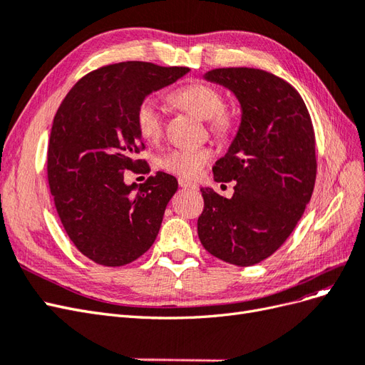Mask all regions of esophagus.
<instances>
[{"label":"esophagus","instance_id":"34e87169","mask_svg":"<svg viewBox=\"0 0 365 365\" xmlns=\"http://www.w3.org/2000/svg\"><path fill=\"white\" fill-rule=\"evenodd\" d=\"M178 184L182 187V189H196V184H193V182H190V181H187V180H184V178H180V180H178Z\"/></svg>","mask_w":365,"mask_h":365}]
</instances>
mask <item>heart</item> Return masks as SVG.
I'll list each match as a JSON object with an SVG mask.
<instances>
[{"label": "heart", "mask_w": 365, "mask_h": 365, "mask_svg": "<svg viewBox=\"0 0 365 365\" xmlns=\"http://www.w3.org/2000/svg\"><path fill=\"white\" fill-rule=\"evenodd\" d=\"M175 102L190 109L197 117L205 118L208 129L220 138L230 137L237 128L239 115L224 105V94L216 86L205 82L184 85L172 94ZM135 126L141 138L157 141L164 129V114L157 98L146 97L137 106ZM213 158V152L207 148H175L160 158V168L181 178H195Z\"/></svg>", "instance_id": "obj_1"}]
</instances>
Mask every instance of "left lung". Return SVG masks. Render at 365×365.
I'll use <instances>...</instances> for the list:
<instances>
[{
	"label": "left lung",
	"mask_w": 365,
	"mask_h": 365,
	"mask_svg": "<svg viewBox=\"0 0 365 365\" xmlns=\"http://www.w3.org/2000/svg\"><path fill=\"white\" fill-rule=\"evenodd\" d=\"M205 79L224 85L240 102L242 120L217 182L236 181L233 196L201 189L197 236L215 257L251 267L277 251L311 201L317 178L315 132L295 88L257 68H216Z\"/></svg>",
	"instance_id": "8db88e82"
}]
</instances>
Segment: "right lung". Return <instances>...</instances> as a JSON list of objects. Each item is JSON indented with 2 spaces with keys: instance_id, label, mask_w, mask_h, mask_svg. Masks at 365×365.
Segmentation results:
<instances>
[{
  "instance_id": "right-lung-1",
  "label": "right lung",
  "mask_w": 365,
  "mask_h": 365,
  "mask_svg": "<svg viewBox=\"0 0 365 365\" xmlns=\"http://www.w3.org/2000/svg\"><path fill=\"white\" fill-rule=\"evenodd\" d=\"M189 71L138 61L106 65L83 76L54 115L47 153L50 192L74 247L98 264L123 267L157 239L178 181L157 172L136 191L135 182L125 184L123 172L150 170L137 160L145 150L137 106Z\"/></svg>"
}]
</instances>
